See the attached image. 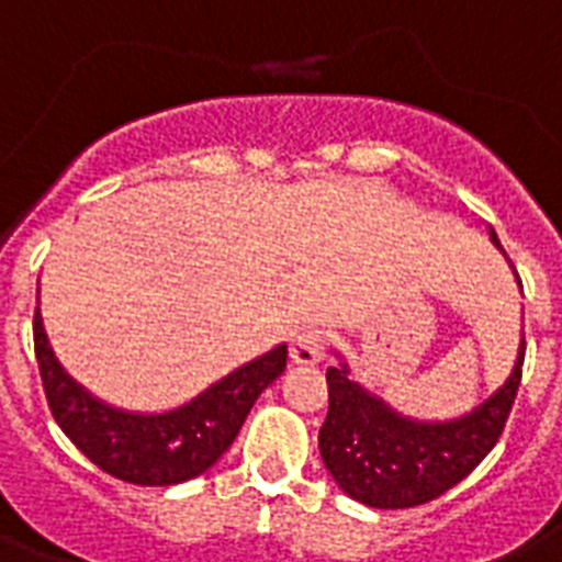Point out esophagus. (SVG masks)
Returning <instances> with one entry per match:
<instances>
[{
    "label": "esophagus",
    "mask_w": 562,
    "mask_h": 562,
    "mask_svg": "<svg viewBox=\"0 0 562 562\" xmlns=\"http://www.w3.org/2000/svg\"><path fill=\"white\" fill-rule=\"evenodd\" d=\"M329 347V333L326 329H306L291 338L289 356L294 364H317L326 356Z\"/></svg>",
    "instance_id": "1"
}]
</instances>
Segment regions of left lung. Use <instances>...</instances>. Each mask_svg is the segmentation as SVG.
<instances>
[{"mask_svg":"<svg viewBox=\"0 0 562 562\" xmlns=\"http://www.w3.org/2000/svg\"><path fill=\"white\" fill-rule=\"evenodd\" d=\"M490 238L502 250L493 229ZM522 361L525 335L507 382L479 408L443 423L402 417L352 382L347 361L329 368V411L317 435L326 470L347 496L379 510L417 507L443 496L498 443L522 382Z\"/></svg>","mask_w":562,"mask_h":562,"instance_id":"left-lung-1","label":"left lung"}]
</instances>
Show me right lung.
I'll list each match as a JSON object with an SVG mask.
<instances>
[{
    "label": "right lung",
    "instance_id": "add662e5",
    "mask_svg": "<svg viewBox=\"0 0 562 562\" xmlns=\"http://www.w3.org/2000/svg\"><path fill=\"white\" fill-rule=\"evenodd\" d=\"M34 352L48 408L64 435L99 470L143 487H169L210 470L236 440L259 393L280 379L289 359V347L280 344L180 408L134 414L92 396L60 368L48 347L40 308L34 312Z\"/></svg>",
    "mask_w": 562,
    "mask_h": 562
}]
</instances>
